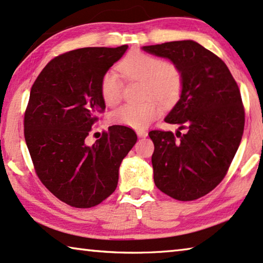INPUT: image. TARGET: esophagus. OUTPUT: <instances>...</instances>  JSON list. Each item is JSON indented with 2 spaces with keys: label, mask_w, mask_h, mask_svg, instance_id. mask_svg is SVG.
Here are the masks:
<instances>
[{
  "label": "esophagus",
  "mask_w": 263,
  "mask_h": 263,
  "mask_svg": "<svg viewBox=\"0 0 263 263\" xmlns=\"http://www.w3.org/2000/svg\"><path fill=\"white\" fill-rule=\"evenodd\" d=\"M137 135H138L139 137H146V136H147V131H145V130H138V131H137Z\"/></svg>",
  "instance_id": "34e87169"
}]
</instances>
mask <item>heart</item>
Wrapping results in <instances>:
<instances>
[{"mask_svg": "<svg viewBox=\"0 0 263 263\" xmlns=\"http://www.w3.org/2000/svg\"><path fill=\"white\" fill-rule=\"evenodd\" d=\"M118 69L125 79L144 81V99L147 101L115 109L111 115L113 124L142 130L162 115V106L157 100L165 106H171L181 97L184 77L181 67L175 62L136 50L119 62ZM123 91L124 84L118 74L113 70L103 74L100 94L105 104L115 106L123 98Z\"/></svg>", "mask_w": 263, "mask_h": 263, "instance_id": "b5f03b06", "label": "heart"}]
</instances>
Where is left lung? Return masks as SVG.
<instances>
[{
	"label": "left lung",
	"instance_id": "1",
	"mask_svg": "<svg viewBox=\"0 0 263 263\" xmlns=\"http://www.w3.org/2000/svg\"><path fill=\"white\" fill-rule=\"evenodd\" d=\"M143 49L170 59L184 77L181 99L165 121L185 133L148 132L155 144V184L172 198L194 201L222 182L241 143L245 106L240 88L224 62L197 42L172 41Z\"/></svg>",
	"mask_w": 263,
	"mask_h": 263
}]
</instances>
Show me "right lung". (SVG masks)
Masks as SVG:
<instances>
[{
  "label": "right lung",
  "instance_id": "obj_1",
  "mask_svg": "<svg viewBox=\"0 0 263 263\" xmlns=\"http://www.w3.org/2000/svg\"><path fill=\"white\" fill-rule=\"evenodd\" d=\"M126 49L87 47L60 54L31 86L23 125L34 170L70 206L105 201L118 184L121 160L137 142L136 132L123 125L108 127L92 146L85 142L105 111L101 77Z\"/></svg>",
  "mask_w": 263,
  "mask_h": 263
}]
</instances>
